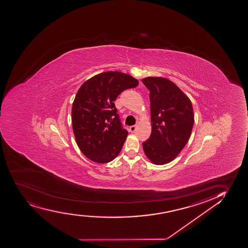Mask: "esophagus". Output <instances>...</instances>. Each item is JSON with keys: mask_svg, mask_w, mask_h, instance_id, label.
Returning <instances> with one entry per match:
<instances>
[{"mask_svg": "<svg viewBox=\"0 0 248 248\" xmlns=\"http://www.w3.org/2000/svg\"><path fill=\"white\" fill-rule=\"evenodd\" d=\"M137 125H131V126H130V127H129V131H131V132H135V131H136V130H137Z\"/></svg>", "mask_w": 248, "mask_h": 248, "instance_id": "34e87169", "label": "esophagus"}]
</instances>
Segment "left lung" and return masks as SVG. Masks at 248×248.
Wrapping results in <instances>:
<instances>
[{
	"label": "left lung",
	"instance_id": "obj_1",
	"mask_svg": "<svg viewBox=\"0 0 248 248\" xmlns=\"http://www.w3.org/2000/svg\"><path fill=\"white\" fill-rule=\"evenodd\" d=\"M142 82L150 90L151 137L142 143L145 155L155 165L172 161L190 137L194 123L191 101L170 80L147 77Z\"/></svg>",
	"mask_w": 248,
	"mask_h": 248
}]
</instances>
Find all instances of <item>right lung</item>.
I'll return each mask as SVG.
<instances>
[{
	"label": "right lung",
	"mask_w": 248,
	"mask_h": 248,
	"mask_svg": "<svg viewBox=\"0 0 248 248\" xmlns=\"http://www.w3.org/2000/svg\"><path fill=\"white\" fill-rule=\"evenodd\" d=\"M138 80L122 72L97 74L83 83L72 107V125L80 151L93 162L105 164L118 155L128 132L123 128L115 100Z\"/></svg>",
	"instance_id": "1"
}]
</instances>
